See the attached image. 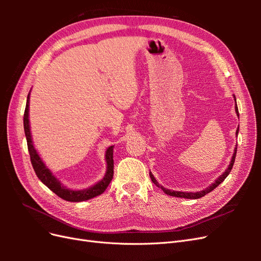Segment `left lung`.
<instances>
[{
  "label": "left lung",
  "mask_w": 261,
  "mask_h": 261,
  "mask_svg": "<svg viewBox=\"0 0 261 261\" xmlns=\"http://www.w3.org/2000/svg\"><path fill=\"white\" fill-rule=\"evenodd\" d=\"M234 98H235V97H234ZM235 103H236V99H235ZM235 111H236V113H238V115H239V109H238V106H235ZM238 134H239V128H238V130H236V135H238ZM236 149H238V148H235V152H234V154H233V156H232V161H231L230 165H228V168L226 169V171H225V172L223 173V174L221 175V176H220V177L215 181V183L211 184L209 187H207L206 189H203V191H200V192H197V193H184V192L170 191V189L164 188V187H162L159 183H158L156 179L154 178V176L152 175V173H151V172L149 173V175H150V178H151V180H152V183H153V184H155L158 187H161V188H162V191H163L165 194H167V195L174 196V197H180V198H187V199H198V198H200V197H202V196H204L206 194H208V193L212 192L213 189H215L217 186H219L221 183H222V181L227 177V175L230 174V172H231V170H232V168H233L234 161H235Z\"/></svg>",
  "instance_id": "1"
}]
</instances>
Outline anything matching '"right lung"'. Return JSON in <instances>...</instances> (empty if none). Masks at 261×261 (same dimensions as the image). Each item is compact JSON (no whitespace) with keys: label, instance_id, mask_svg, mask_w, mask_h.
<instances>
[{"label":"right lung","instance_id":"1","mask_svg":"<svg viewBox=\"0 0 261 261\" xmlns=\"http://www.w3.org/2000/svg\"><path fill=\"white\" fill-rule=\"evenodd\" d=\"M28 112H29V93L27 97V103L25 113H23V129H25V135L27 139V146H28V151L30 155V161L33 164V168L36 172L38 178L40 179L42 183L48 187L49 189L57 194L60 198L64 199L66 201H72V202H80L85 201L93 198V197L99 196L103 193L107 187L109 186L110 181L113 178V173H114V161H113V147L111 146L107 149L106 153V160H107V173L105 177L102 178L99 183L93 185L90 188L84 189V191H73V189H69L63 186L58 178H55L54 175L50 170L45 167V164L42 162L41 158L39 156L37 153L36 149L33 145V140H31L30 135V127H29V118H28Z\"/></svg>","mask_w":261,"mask_h":261}]
</instances>
